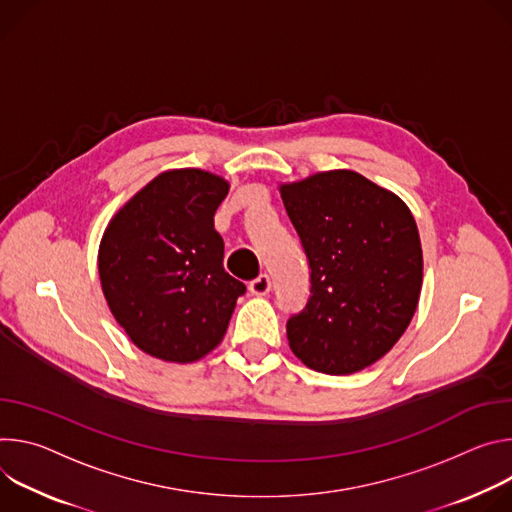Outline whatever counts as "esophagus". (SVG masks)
Masks as SVG:
<instances>
[{
	"label": "esophagus",
	"mask_w": 512,
	"mask_h": 512,
	"mask_svg": "<svg viewBox=\"0 0 512 512\" xmlns=\"http://www.w3.org/2000/svg\"><path fill=\"white\" fill-rule=\"evenodd\" d=\"M270 289H272V282H270L268 274H258L254 280H250V293L252 295L262 297V295L270 293Z\"/></svg>",
	"instance_id": "1"
}]
</instances>
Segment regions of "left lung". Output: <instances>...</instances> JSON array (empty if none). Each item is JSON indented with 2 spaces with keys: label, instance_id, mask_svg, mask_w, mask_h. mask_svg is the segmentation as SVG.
Segmentation results:
<instances>
[{
  "label": "left lung",
  "instance_id": "left-lung-1",
  "mask_svg": "<svg viewBox=\"0 0 512 512\" xmlns=\"http://www.w3.org/2000/svg\"><path fill=\"white\" fill-rule=\"evenodd\" d=\"M309 260L305 307L287 321L293 354L311 370L352 374L399 342L423 282L415 217L354 170L280 187Z\"/></svg>",
  "mask_w": 512,
  "mask_h": 512
}]
</instances>
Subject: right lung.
<instances>
[{
    "label": "right lung",
    "mask_w": 512,
    "mask_h": 512,
    "mask_svg": "<svg viewBox=\"0 0 512 512\" xmlns=\"http://www.w3.org/2000/svg\"><path fill=\"white\" fill-rule=\"evenodd\" d=\"M221 177L166 170L107 225L99 276L107 305L132 342L166 362L209 354L246 285L223 268L213 215L227 195Z\"/></svg>",
    "instance_id": "1"
}]
</instances>
